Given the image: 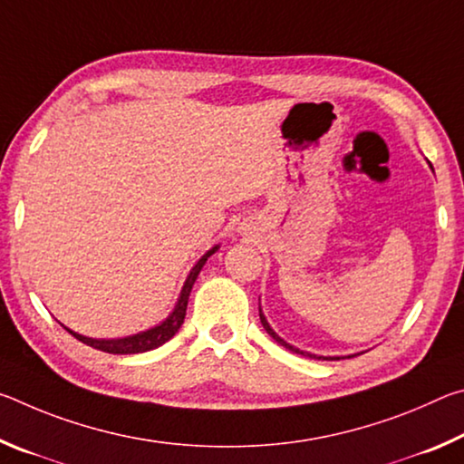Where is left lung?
<instances>
[{
    "mask_svg": "<svg viewBox=\"0 0 464 464\" xmlns=\"http://www.w3.org/2000/svg\"><path fill=\"white\" fill-rule=\"evenodd\" d=\"M260 321H262V325H264V329H266V332H268L272 337H274V340H276L278 343H282V345H285V348H288L290 352H296V354H303V356H311V358H317V356H313V354H307V352H301V350H296V348H293V345H290V343H286L285 340H280V337L276 335V334H274V329L268 325V321H266V317L262 315V311H260ZM321 358V356H319ZM324 360H337V358H324Z\"/></svg>",
    "mask_w": 464,
    "mask_h": 464,
    "instance_id": "obj_1",
    "label": "left lung"
}]
</instances>
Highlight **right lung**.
Listing matches in <instances>:
<instances>
[{
    "label": "right lung",
    "instance_id": "1",
    "mask_svg": "<svg viewBox=\"0 0 464 464\" xmlns=\"http://www.w3.org/2000/svg\"><path fill=\"white\" fill-rule=\"evenodd\" d=\"M218 247H213L208 251V254H204L198 264L194 266L190 276H188L186 285L182 288V295H179V301L176 304V309L171 311V315L163 321L161 325H157L153 329H147V332L143 334H137V335H130V337H121V340H92V337H85V335H80L72 332V329H67L69 334H72L73 337H77V340L92 345V348L96 350H102V352H108V354H139V352H149L153 348H160L161 343H166L168 340H171L178 334V329L182 327L184 324V317H186V307H188V296H190V290H192V285L196 276H198L204 262L208 260L210 256L215 254Z\"/></svg>",
    "mask_w": 464,
    "mask_h": 464
}]
</instances>
